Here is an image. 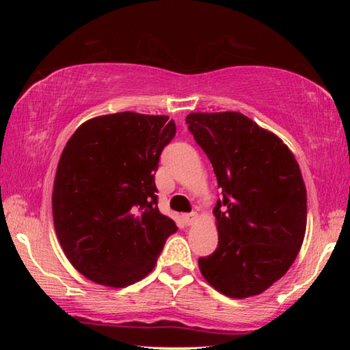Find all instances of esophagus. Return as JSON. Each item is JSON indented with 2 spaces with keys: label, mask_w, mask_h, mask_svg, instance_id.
<instances>
[{
  "label": "esophagus",
  "mask_w": 350,
  "mask_h": 350,
  "mask_svg": "<svg viewBox=\"0 0 350 350\" xmlns=\"http://www.w3.org/2000/svg\"><path fill=\"white\" fill-rule=\"evenodd\" d=\"M198 221V213H188V215H185V222L188 224V225H191V224H194Z\"/></svg>",
  "instance_id": "1"
}]
</instances>
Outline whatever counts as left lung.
<instances>
[{
	"label": "left lung",
	"mask_w": 350,
	"mask_h": 350,
	"mask_svg": "<svg viewBox=\"0 0 350 350\" xmlns=\"http://www.w3.org/2000/svg\"><path fill=\"white\" fill-rule=\"evenodd\" d=\"M189 133L210 159L222 199L219 242L200 273L230 298L262 293L286 275L303 245L307 193L282 140L241 112H191Z\"/></svg>",
	"instance_id": "left-lung-1"
}]
</instances>
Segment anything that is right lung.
I'll list each match as a JSON object with an SVG mask.
<instances>
[{"label": "right lung", "instance_id": "obj_1", "mask_svg": "<svg viewBox=\"0 0 350 350\" xmlns=\"http://www.w3.org/2000/svg\"><path fill=\"white\" fill-rule=\"evenodd\" d=\"M167 116L117 112L83 123L57 167L52 215L69 262L106 287H126L150 273L173 219L157 206L154 174L176 135Z\"/></svg>", "mask_w": 350, "mask_h": 350}]
</instances>
